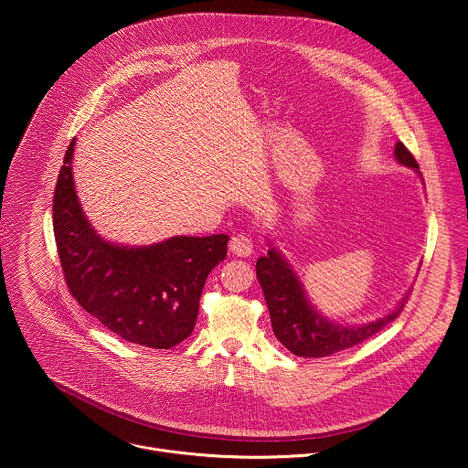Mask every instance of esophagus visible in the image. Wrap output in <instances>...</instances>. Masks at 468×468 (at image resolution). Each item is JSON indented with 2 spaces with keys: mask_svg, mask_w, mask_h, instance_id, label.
<instances>
[{
  "mask_svg": "<svg viewBox=\"0 0 468 468\" xmlns=\"http://www.w3.org/2000/svg\"><path fill=\"white\" fill-rule=\"evenodd\" d=\"M229 251L233 255H239V257H248L251 255L253 251V244H251V239L248 235H235L231 237L229 240Z\"/></svg>",
  "mask_w": 468,
  "mask_h": 468,
  "instance_id": "34e87169",
  "label": "esophagus"
}]
</instances>
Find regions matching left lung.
Returning a JSON list of instances; mask_svg holds the SVG:
<instances>
[{
  "mask_svg": "<svg viewBox=\"0 0 468 468\" xmlns=\"http://www.w3.org/2000/svg\"><path fill=\"white\" fill-rule=\"evenodd\" d=\"M394 157L402 166L413 168L422 176L419 163L402 143H396ZM269 246V253L257 259V280L271 313L274 335L294 356L325 357L352 348L392 322L404 307L406 298L385 316L367 324L350 325L329 320L311 303L298 274L292 271L285 255L271 240Z\"/></svg>",
  "mask_w": 468,
  "mask_h": 468,
  "instance_id": "obj_1",
  "label": "left lung"
}]
</instances>
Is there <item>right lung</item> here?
Instances as JSON below:
<instances>
[{"label":"right lung","mask_w":468,"mask_h":468,"mask_svg":"<svg viewBox=\"0 0 468 468\" xmlns=\"http://www.w3.org/2000/svg\"><path fill=\"white\" fill-rule=\"evenodd\" d=\"M76 139L53 196V233L70 294L127 343L168 350L194 331L206 280L228 255L229 237H170L150 246L103 239L74 186Z\"/></svg>","instance_id":"right-lung-1"}]
</instances>
